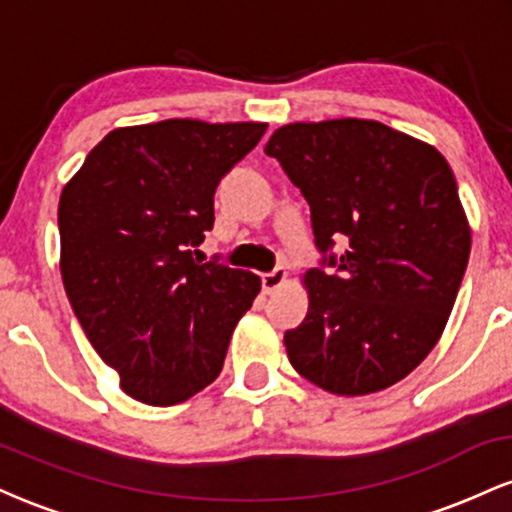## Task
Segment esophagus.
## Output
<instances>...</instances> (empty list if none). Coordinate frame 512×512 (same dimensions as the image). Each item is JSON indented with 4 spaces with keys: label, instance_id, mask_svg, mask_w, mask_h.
Listing matches in <instances>:
<instances>
[{
    "label": "esophagus",
    "instance_id": "1",
    "mask_svg": "<svg viewBox=\"0 0 512 512\" xmlns=\"http://www.w3.org/2000/svg\"><path fill=\"white\" fill-rule=\"evenodd\" d=\"M284 281H286L284 267H276V269H272V272L262 274V291L269 296V293H274L281 284H284Z\"/></svg>",
    "mask_w": 512,
    "mask_h": 512
}]
</instances>
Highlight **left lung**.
<instances>
[{
    "mask_svg": "<svg viewBox=\"0 0 512 512\" xmlns=\"http://www.w3.org/2000/svg\"><path fill=\"white\" fill-rule=\"evenodd\" d=\"M310 207L320 267L291 366L332 395L399 383L445 330L469 260L455 175L433 146L375 120L296 122L264 146ZM342 242L345 250L334 253Z\"/></svg>",
    "mask_w": 512,
    "mask_h": 512,
    "instance_id": "1",
    "label": "left lung"
}]
</instances>
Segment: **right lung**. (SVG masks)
Returning a JSON list of instances; mask_svg holds the SVG:
<instances>
[{
    "instance_id": "obj_1",
    "label": "right lung",
    "mask_w": 512,
    "mask_h": 512,
    "mask_svg": "<svg viewBox=\"0 0 512 512\" xmlns=\"http://www.w3.org/2000/svg\"><path fill=\"white\" fill-rule=\"evenodd\" d=\"M267 125L163 120L115 129L60 197L62 281L129 397L185 402L214 383L260 276L195 257L221 178Z\"/></svg>"
}]
</instances>
